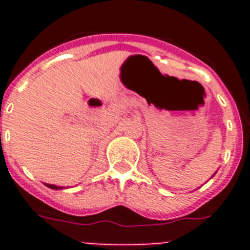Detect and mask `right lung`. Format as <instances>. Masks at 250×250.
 <instances>
[{"instance_id": "obj_1", "label": "right lung", "mask_w": 250, "mask_h": 250, "mask_svg": "<svg viewBox=\"0 0 250 250\" xmlns=\"http://www.w3.org/2000/svg\"><path fill=\"white\" fill-rule=\"evenodd\" d=\"M45 185L47 188H50V189H56V190L57 189H63L62 187H56V185H52V184H45Z\"/></svg>"}]
</instances>
